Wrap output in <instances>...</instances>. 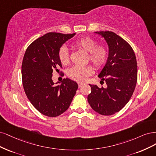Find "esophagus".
Returning a JSON list of instances; mask_svg holds the SVG:
<instances>
[{
  "label": "esophagus",
  "mask_w": 156,
  "mask_h": 156,
  "mask_svg": "<svg viewBox=\"0 0 156 156\" xmlns=\"http://www.w3.org/2000/svg\"><path fill=\"white\" fill-rule=\"evenodd\" d=\"M83 85V83H78V87H81Z\"/></svg>",
  "instance_id": "1"
}]
</instances>
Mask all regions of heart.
Returning a JSON list of instances; mask_svg holds the SVG:
<instances>
[{"mask_svg":"<svg viewBox=\"0 0 156 156\" xmlns=\"http://www.w3.org/2000/svg\"><path fill=\"white\" fill-rule=\"evenodd\" d=\"M76 48L82 49L89 53V58L97 69L102 68L106 63L108 52L106 47L102 45H97V41L90 37H83L77 39L73 43ZM58 58L63 65H67L70 62L69 51L66 47H63L59 49ZM94 73V69L91 66L74 67L69 71L68 75L72 80L77 82H84L87 77Z\"/></svg>","mask_w":156,"mask_h":156,"instance_id":"obj_1","label":"heart"}]
</instances>
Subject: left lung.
I'll list each match as a JSON object with an SVG mask.
<instances>
[{
  "instance_id": "left-lung-1",
  "label": "left lung",
  "mask_w": 156,
  "mask_h": 156,
  "mask_svg": "<svg viewBox=\"0 0 156 156\" xmlns=\"http://www.w3.org/2000/svg\"><path fill=\"white\" fill-rule=\"evenodd\" d=\"M95 33L104 38L109 48L107 62L98 76L107 87L89 84L91 92L87 100L94 111L112 115L121 110L132 96L137 80V60L132 47L115 33Z\"/></svg>"
}]
</instances>
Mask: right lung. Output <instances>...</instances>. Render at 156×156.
<instances>
[{"label": "right lung", "mask_w": 156, "mask_h": 156, "mask_svg": "<svg viewBox=\"0 0 156 156\" xmlns=\"http://www.w3.org/2000/svg\"><path fill=\"white\" fill-rule=\"evenodd\" d=\"M75 34L47 33L30 44L24 55V92L34 108L47 117H58L66 111L78 87L69 78H64L60 85L52 80L53 73H59V67H62L58 58L60 48Z\"/></svg>", "instance_id": "add662e5"}]
</instances>
